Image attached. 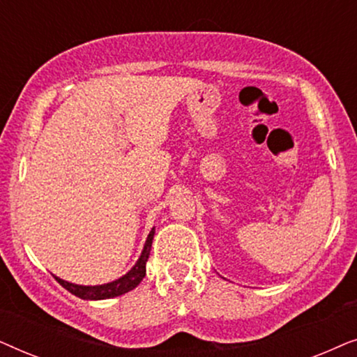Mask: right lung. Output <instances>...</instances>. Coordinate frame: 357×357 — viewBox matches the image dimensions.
I'll list each match as a JSON object with an SVG mask.
<instances>
[{"instance_id":"obj_1","label":"right lung","mask_w":357,"mask_h":357,"mask_svg":"<svg viewBox=\"0 0 357 357\" xmlns=\"http://www.w3.org/2000/svg\"><path fill=\"white\" fill-rule=\"evenodd\" d=\"M155 234V227L151 229L148 238H146L143 252L133 268L123 275L119 280L105 282V284H97V286H82V284H75V282L65 281L61 278L55 276V280L60 282V284L65 287L66 291H70L71 294H75L76 297H81L84 301H102V299H112V297L126 294L131 289H135L136 286L143 281V278L146 276V261H148L149 253H151V245H153V238Z\"/></svg>"}]
</instances>
